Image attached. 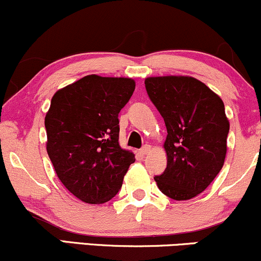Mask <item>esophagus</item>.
Wrapping results in <instances>:
<instances>
[{
	"mask_svg": "<svg viewBox=\"0 0 261 261\" xmlns=\"http://www.w3.org/2000/svg\"><path fill=\"white\" fill-rule=\"evenodd\" d=\"M149 151H151V146L145 145L142 148L140 149V154L141 155H146L147 153H149Z\"/></svg>",
	"mask_w": 261,
	"mask_h": 261,
	"instance_id": "obj_1",
	"label": "esophagus"
}]
</instances>
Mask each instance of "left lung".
<instances>
[{
	"label": "left lung",
	"mask_w": 261,
	"mask_h": 261,
	"mask_svg": "<svg viewBox=\"0 0 261 261\" xmlns=\"http://www.w3.org/2000/svg\"><path fill=\"white\" fill-rule=\"evenodd\" d=\"M146 91L167 127V168L154 176L164 195L176 201L201 194L222 169L229 121L222 99L190 76L145 80Z\"/></svg>",
	"instance_id": "left-lung-1"
}]
</instances>
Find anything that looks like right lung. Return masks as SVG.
Wrapping results in <instances>:
<instances>
[{
	"label": "right lung",
	"instance_id": "1",
	"mask_svg": "<svg viewBox=\"0 0 261 261\" xmlns=\"http://www.w3.org/2000/svg\"><path fill=\"white\" fill-rule=\"evenodd\" d=\"M125 77L88 74L59 89L45 115L46 151L60 181L86 203L120 190L135 154L119 145V113L135 91Z\"/></svg>",
	"mask_w": 261,
	"mask_h": 261
}]
</instances>
